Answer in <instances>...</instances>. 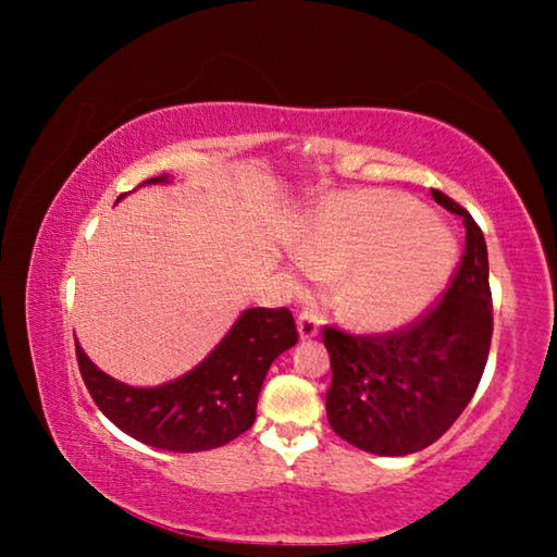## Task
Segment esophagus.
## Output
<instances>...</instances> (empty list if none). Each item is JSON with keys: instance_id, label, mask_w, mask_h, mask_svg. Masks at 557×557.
Masks as SVG:
<instances>
[{"instance_id": "1", "label": "esophagus", "mask_w": 557, "mask_h": 557, "mask_svg": "<svg viewBox=\"0 0 557 557\" xmlns=\"http://www.w3.org/2000/svg\"><path fill=\"white\" fill-rule=\"evenodd\" d=\"M319 324H322V314H319L314 307L301 309L299 317H297V332H299V338H312V336H317V334H319Z\"/></svg>"}]
</instances>
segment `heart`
Returning <instances> with one entry per match:
<instances>
[{"label":"heart","mask_w":557,"mask_h":557,"mask_svg":"<svg viewBox=\"0 0 557 557\" xmlns=\"http://www.w3.org/2000/svg\"><path fill=\"white\" fill-rule=\"evenodd\" d=\"M309 275L332 277L334 299L356 326H398L430 305L451 268L449 233L418 203L391 191L351 194L319 215L297 243Z\"/></svg>","instance_id":"obj_1"}]
</instances>
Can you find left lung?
<instances>
[{"mask_svg": "<svg viewBox=\"0 0 557 557\" xmlns=\"http://www.w3.org/2000/svg\"><path fill=\"white\" fill-rule=\"evenodd\" d=\"M430 194L467 228L465 256L442 299L393 334L354 336L324 326L329 425L348 445L381 457L412 455L445 435L474 398L492 346L484 233L457 201L437 188Z\"/></svg>", "mask_w": 557, "mask_h": 557, "instance_id": "8db88e82", "label": "left lung"}]
</instances>
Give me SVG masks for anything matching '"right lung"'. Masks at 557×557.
<instances>
[{"label": "right lung", "instance_id": "right-lung-1", "mask_svg": "<svg viewBox=\"0 0 557 557\" xmlns=\"http://www.w3.org/2000/svg\"><path fill=\"white\" fill-rule=\"evenodd\" d=\"M166 182L169 176L162 174L145 184ZM295 344L297 326L289 309L252 307L196 369L157 388H135L110 379L78 342L75 356L92 400L122 432L157 449L203 451L228 445L252 428L272 361Z\"/></svg>", "mask_w": 557, "mask_h": 557}]
</instances>
